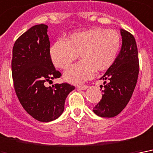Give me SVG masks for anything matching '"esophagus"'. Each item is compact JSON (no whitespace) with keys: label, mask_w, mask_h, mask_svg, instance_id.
Returning a JSON list of instances; mask_svg holds the SVG:
<instances>
[{"label":"esophagus","mask_w":153,"mask_h":153,"mask_svg":"<svg viewBox=\"0 0 153 153\" xmlns=\"http://www.w3.org/2000/svg\"><path fill=\"white\" fill-rule=\"evenodd\" d=\"M87 88H88V85H81L78 86V88H80V89H82V90L87 89Z\"/></svg>","instance_id":"1"}]
</instances>
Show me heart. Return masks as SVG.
Returning a JSON list of instances; mask_svg holds the SVG:
<instances>
[{
	"label": "heart",
	"instance_id": "obj_1",
	"mask_svg": "<svg viewBox=\"0 0 153 153\" xmlns=\"http://www.w3.org/2000/svg\"><path fill=\"white\" fill-rule=\"evenodd\" d=\"M121 38L118 32L104 28H93L76 32L56 41L49 50L51 60L58 68L66 69L78 57L80 62L66 71L64 77L73 84H81L93 77L96 72L107 70L113 65L119 53Z\"/></svg>",
	"mask_w": 153,
	"mask_h": 153
}]
</instances>
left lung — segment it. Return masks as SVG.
Here are the masks:
<instances>
[{"label":"left lung","mask_w":153,"mask_h":153,"mask_svg":"<svg viewBox=\"0 0 153 153\" xmlns=\"http://www.w3.org/2000/svg\"><path fill=\"white\" fill-rule=\"evenodd\" d=\"M120 34L121 49L113 65L100 78L105 80L102 98L93 108V112L101 117H116L126 107L138 79L139 58L136 40L125 29H120Z\"/></svg>","instance_id":"left-lung-1"}]
</instances>
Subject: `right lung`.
<instances>
[{"instance_id":"right-lung-1","label":"right lung","mask_w":153,"mask_h":153,"mask_svg":"<svg viewBox=\"0 0 153 153\" xmlns=\"http://www.w3.org/2000/svg\"><path fill=\"white\" fill-rule=\"evenodd\" d=\"M48 26H33L19 36L13 48L12 75L20 103L28 114L41 122L62 114L67 96L75 87L68 83L45 87V82L61 76L50 55Z\"/></svg>"}]
</instances>
